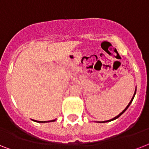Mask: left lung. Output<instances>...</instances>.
Instances as JSON below:
<instances>
[{
	"mask_svg": "<svg viewBox=\"0 0 149 149\" xmlns=\"http://www.w3.org/2000/svg\"><path fill=\"white\" fill-rule=\"evenodd\" d=\"M135 93H136V90H135V92H134V95H135ZM134 97H132V100H131V101H130V103L129 104H128V105H127V107H126V108L125 109V110H124V111H122V112H121V113H120V114H119V115H118L117 116V117H115V118H113V119H111V120H107V121H104V122H107V121H111V120H115V119H117V118H119V117H120V115H121V114H122L123 113H124V112H125V111H126V110H127V108H128V107L130 106V104H131V103H132V100H133V99H134Z\"/></svg>",
	"mask_w": 149,
	"mask_h": 149,
	"instance_id": "left-lung-1",
	"label": "left lung"
}]
</instances>
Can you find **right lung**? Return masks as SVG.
Masks as SVG:
<instances>
[{"label":"right lung","instance_id":"obj_1","mask_svg":"<svg viewBox=\"0 0 149 149\" xmlns=\"http://www.w3.org/2000/svg\"><path fill=\"white\" fill-rule=\"evenodd\" d=\"M55 120H49V121H54ZM35 121H37V120H35ZM37 122H39V123H45V122H49V121H40V120H38Z\"/></svg>","mask_w":149,"mask_h":149}]
</instances>
